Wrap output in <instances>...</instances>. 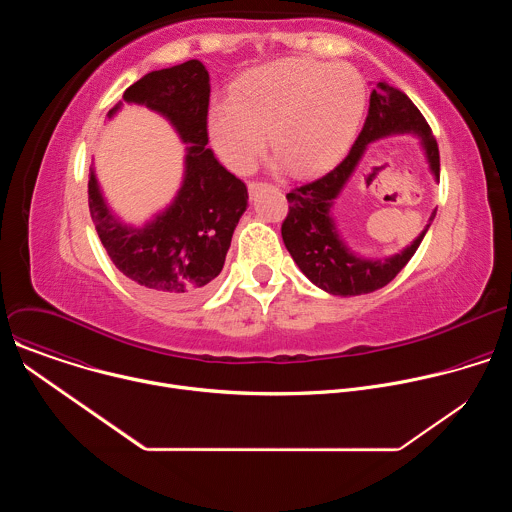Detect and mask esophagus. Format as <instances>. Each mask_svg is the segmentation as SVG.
I'll return each mask as SVG.
<instances>
[{
    "label": "esophagus",
    "instance_id": "1",
    "mask_svg": "<svg viewBox=\"0 0 512 512\" xmlns=\"http://www.w3.org/2000/svg\"><path fill=\"white\" fill-rule=\"evenodd\" d=\"M263 186H265V184H261V182H249V192L255 194V192H257L259 188H263Z\"/></svg>",
    "mask_w": 512,
    "mask_h": 512
}]
</instances>
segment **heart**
Here are the masks:
<instances>
[{
  "label": "heart",
  "instance_id": "obj_1",
  "mask_svg": "<svg viewBox=\"0 0 512 512\" xmlns=\"http://www.w3.org/2000/svg\"><path fill=\"white\" fill-rule=\"evenodd\" d=\"M367 89L346 64L281 58L257 66L233 85L229 103L208 115L212 148L231 170L247 174L269 148L294 176L334 166L352 143Z\"/></svg>",
  "mask_w": 512,
  "mask_h": 512
}]
</instances>
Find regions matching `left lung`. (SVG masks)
Instances as JSON below:
<instances>
[{"label": "left lung", "mask_w": 512, "mask_h": 512, "mask_svg": "<svg viewBox=\"0 0 512 512\" xmlns=\"http://www.w3.org/2000/svg\"><path fill=\"white\" fill-rule=\"evenodd\" d=\"M397 133L419 137L429 172L435 182H440V150H437V141L427 121L405 93L387 83H377L371 93L367 121H364L350 154L326 176L287 194L289 212L281 225L285 249L294 257L302 273L332 296L348 298L371 294L393 281L415 255L435 218L433 210L425 229L409 247L383 259H369L354 253L338 233L332 208L354 174L364 150L373 141Z\"/></svg>", "instance_id": "left-lung-1"}]
</instances>
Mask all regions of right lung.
<instances>
[{
    "label": "right lung",
    "mask_w": 512,
    "mask_h": 512,
    "mask_svg": "<svg viewBox=\"0 0 512 512\" xmlns=\"http://www.w3.org/2000/svg\"><path fill=\"white\" fill-rule=\"evenodd\" d=\"M208 99V70L200 60H188L148 72L107 113L111 119L123 103L143 105L166 117L190 145L178 194L145 225L133 227L115 216L95 170L89 174L91 218L105 251L125 277L162 304H190L206 294L247 210V186L206 148Z\"/></svg>",
    "instance_id": "obj_1"
}]
</instances>
